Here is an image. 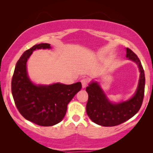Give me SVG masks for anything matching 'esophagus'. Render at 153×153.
<instances>
[{
  "instance_id": "obj_1",
  "label": "esophagus",
  "mask_w": 153,
  "mask_h": 153,
  "mask_svg": "<svg viewBox=\"0 0 153 153\" xmlns=\"http://www.w3.org/2000/svg\"><path fill=\"white\" fill-rule=\"evenodd\" d=\"M81 82L82 84V88H84L85 87L87 86L88 84V79L87 78H83L81 79Z\"/></svg>"
}]
</instances>
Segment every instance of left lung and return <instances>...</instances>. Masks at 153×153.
Segmentation results:
<instances>
[{"mask_svg": "<svg viewBox=\"0 0 153 153\" xmlns=\"http://www.w3.org/2000/svg\"><path fill=\"white\" fill-rule=\"evenodd\" d=\"M126 52V57L138 65L140 72L138 88L132 98L127 101L113 104L108 100L97 82H92L86 87V92L88 94L87 115L98 125L105 127L120 125L135 115L142 106L145 87L143 67L138 56L131 49L127 48Z\"/></svg>", "mask_w": 153, "mask_h": 153, "instance_id": "left-lung-1", "label": "left lung"}]
</instances>
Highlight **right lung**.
Listing matches in <instances>:
<instances>
[{"instance_id":"1","label":"right lung","mask_w":153,"mask_h":153,"mask_svg":"<svg viewBox=\"0 0 153 153\" xmlns=\"http://www.w3.org/2000/svg\"><path fill=\"white\" fill-rule=\"evenodd\" d=\"M51 48L47 43L36 45L25 51L15 65L11 92L19 112L27 120L41 126H52L62 121L67 105L82 88L81 82L35 85L27 76L26 63L36 49Z\"/></svg>"}]
</instances>
